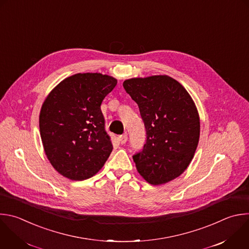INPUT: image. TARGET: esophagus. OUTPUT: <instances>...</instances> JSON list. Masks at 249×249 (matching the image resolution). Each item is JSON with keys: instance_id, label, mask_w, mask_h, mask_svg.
<instances>
[{"instance_id": "obj_1", "label": "esophagus", "mask_w": 249, "mask_h": 249, "mask_svg": "<svg viewBox=\"0 0 249 249\" xmlns=\"http://www.w3.org/2000/svg\"><path fill=\"white\" fill-rule=\"evenodd\" d=\"M127 139H128V136H127V134L121 135V136L119 137V142H120V143H121V144H124V143L127 142Z\"/></svg>"}]
</instances>
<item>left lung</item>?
<instances>
[{"label":"left lung","mask_w":249,"mask_h":249,"mask_svg":"<svg viewBox=\"0 0 249 249\" xmlns=\"http://www.w3.org/2000/svg\"><path fill=\"white\" fill-rule=\"evenodd\" d=\"M123 87L137 103L146 130L142 150L133 156L138 172L153 186L176 179L199 141L200 120L191 95L168 75L127 79Z\"/></svg>","instance_id":"1"}]
</instances>
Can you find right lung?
<instances>
[{
  "label": "right lung",
  "mask_w": 249,
  "mask_h": 249,
  "mask_svg": "<svg viewBox=\"0 0 249 249\" xmlns=\"http://www.w3.org/2000/svg\"><path fill=\"white\" fill-rule=\"evenodd\" d=\"M117 80L102 73H77L63 79L45 99L39 116L47 158L72 181L96 175L112 151L101 110Z\"/></svg>",
  "instance_id": "right-lung-1"
}]
</instances>
